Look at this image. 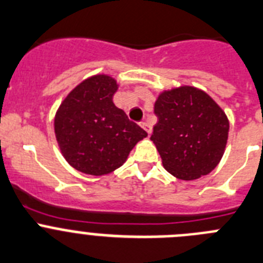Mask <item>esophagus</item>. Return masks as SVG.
<instances>
[{
    "instance_id": "obj_1",
    "label": "esophagus",
    "mask_w": 263,
    "mask_h": 263,
    "mask_svg": "<svg viewBox=\"0 0 263 263\" xmlns=\"http://www.w3.org/2000/svg\"><path fill=\"white\" fill-rule=\"evenodd\" d=\"M140 126L143 127L144 129H145L146 134L151 135V132H152V127L149 126V123H148V122H143V123H141V124H140Z\"/></svg>"
}]
</instances>
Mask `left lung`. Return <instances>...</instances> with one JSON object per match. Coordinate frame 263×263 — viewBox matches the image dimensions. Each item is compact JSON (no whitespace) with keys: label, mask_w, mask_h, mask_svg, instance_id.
Returning a JSON list of instances; mask_svg holds the SVG:
<instances>
[{"label":"left lung","mask_w":263,"mask_h":263,"mask_svg":"<svg viewBox=\"0 0 263 263\" xmlns=\"http://www.w3.org/2000/svg\"><path fill=\"white\" fill-rule=\"evenodd\" d=\"M155 114L158 122L151 140L172 176L194 181L217 166L226 151L229 120L205 91L194 86L164 90Z\"/></svg>","instance_id":"left-lung-1"}]
</instances>
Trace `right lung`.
<instances>
[{"instance_id": "1", "label": "right lung", "mask_w": 263, "mask_h": 263, "mask_svg": "<svg viewBox=\"0 0 263 263\" xmlns=\"http://www.w3.org/2000/svg\"><path fill=\"white\" fill-rule=\"evenodd\" d=\"M117 90V80L110 76H91L77 85L56 111L59 148L79 172L97 177L114 172L148 136L114 105Z\"/></svg>"}]
</instances>
